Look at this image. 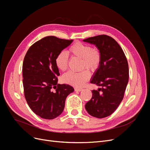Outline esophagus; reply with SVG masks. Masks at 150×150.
<instances>
[{"instance_id": "34e87169", "label": "esophagus", "mask_w": 150, "mask_h": 150, "mask_svg": "<svg viewBox=\"0 0 150 150\" xmlns=\"http://www.w3.org/2000/svg\"><path fill=\"white\" fill-rule=\"evenodd\" d=\"M74 90H75V91L80 92V91H81L83 90V89L82 88H74Z\"/></svg>"}]
</instances>
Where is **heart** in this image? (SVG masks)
I'll list each match as a JSON object with an SVG mask.
<instances>
[{
    "mask_svg": "<svg viewBox=\"0 0 150 150\" xmlns=\"http://www.w3.org/2000/svg\"><path fill=\"white\" fill-rule=\"evenodd\" d=\"M72 57L81 59L82 69H88L94 71L98 67L101 60L100 50L96 47H91L89 45L77 42L73 44L68 49ZM69 56L64 51H61L57 54L55 59L57 67L61 71H65L67 69ZM89 78V73L88 71L80 72L69 71L62 77V81L77 88L81 87L86 81Z\"/></svg>",
    "mask_w": 150,
    "mask_h": 150,
    "instance_id": "obj_1",
    "label": "heart"
}]
</instances>
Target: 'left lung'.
<instances>
[{"mask_svg": "<svg viewBox=\"0 0 150 150\" xmlns=\"http://www.w3.org/2000/svg\"><path fill=\"white\" fill-rule=\"evenodd\" d=\"M83 41L95 45L101 53L100 64L90 81L101 88L92 91L85 108L92 116L103 118L111 115L123 99L129 79L128 61L118 43L110 36L99 35Z\"/></svg>", "mask_w": 150, "mask_h": 150, "instance_id": "8db88e82", "label": "left lung"}]
</instances>
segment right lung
Wrapping results in <instances>:
<instances>
[{
    "label": "right lung",
    "instance_id": "right-lung-1",
    "mask_svg": "<svg viewBox=\"0 0 150 150\" xmlns=\"http://www.w3.org/2000/svg\"><path fill=\"white\" fill-rule=\"evenodd\" d=\"M72 41L47 36L32 45L24 57V96L32 111L42 118L52 120L59 116L67 96L74 90L69 84H57L60 74L55 63L57 54Z\"/></svg>",
    "mask_w": 150,
    "mask_h": 150
}]
</instances>
